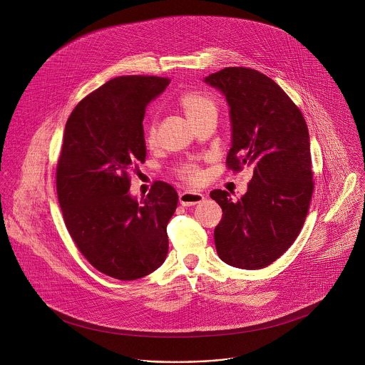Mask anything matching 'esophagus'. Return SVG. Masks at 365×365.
Listing matches in <instances>:
<instances>
[{"label": "esophagus", "mask_w": 365, "mask_h": 365, "mask_svg": "<svg viewBox=\"0 0 365 365\" xmlns=\"http://www.w3.org/2000/svg\"><path fill=\"white\" fill-rule=\"evenodd\" d=\"M204 195L200 194V192H191V191H185V192H181L178 200H180V204L182 207H191V205H195V204H200L204 201Z\"/></svg>", "instance_id": "esophagus-1"}]
</instances>
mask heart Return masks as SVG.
<instances>
[{
    "label": "heart",
    "instance_id": "b5f03b06",
    "mask_svg": "<svg viewBox=\"0 0 365 365\" xmlns=\"http://www.w3.org/2000/svg\"><path fill=\"white\" fill-rule=\"evenodd\" d=\"M178 105L187 115V118L191 120V123H195L200 119H204L209 115L217 113V103L202 91H187L178 98ZM145 142L149 146H155L157 142V119L153 115L149 122L145 126ZM178 178L187 182H197L200 180V168L195 163L187 161L182 163L175 170Z\"/></svg>",
    "mask_w": 365,
    "mask_h": 365
}]
</instances>
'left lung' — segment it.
Returning <instances> with one entry per match:
<instances>
[{
	"mask_svg": "<svg viewBox=\"0 0 365 365\" xmlns=\"http://www.w3.org/2000/svg\"><path fill=\"white\" fill-rule=\"evenodd\" d=\"M205 83L230 106L227 168L253 165L239 201L227 191L210 192L223 212L213 235L216 252L232 267L260 269L292 246L305 223L314 187L308 126L285 91L257 70L225 67Z\"/></svg>",
	"mask_w": 365,
	"mask_h": 365,
	"instance_id": "8db88e82",
	"label": "left lung"
}]
</instances>
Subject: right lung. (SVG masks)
<instances>
[{"label": "right lung", "instance_id": "add662e5", "mask_svg": "<svg viewBox=\"0 0 365 365\" xmlns=\"http://www.w3.org/2000/svg\"><path fill=\"white\" fill-rule=\"evenodd\" d=\"M167 77L120 76L83 98L67 119L56 168L66 227L94 268L130 281L157 269L167 256V223L175 190L155 181L140 201L129 195L130 175L146 160V106Z\"/></svg>", "mask_w": 365, "mask_h": 365}]
</instances>
